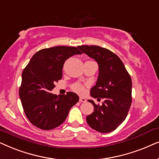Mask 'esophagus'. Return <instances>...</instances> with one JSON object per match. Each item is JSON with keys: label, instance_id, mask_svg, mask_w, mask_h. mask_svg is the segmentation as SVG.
<instances>
[{"label": "esophagus", "instance_id": "1", "mask_svg": "<svg viewBox=\"0 0 159 159\" xmlns=\"http://www.w3.org/2000/svg\"><path fill=\"white\" fill-rule=\"evenodd\" d=\"M79 102H86V99L85 98H84V97H80Z\"/></svg>", "mask_w": 159, "mask_h": 159}]
</instances>
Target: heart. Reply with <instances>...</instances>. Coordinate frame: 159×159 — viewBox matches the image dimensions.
<instances>
[{"instance_id": "b5f03b06", "label": "heart", "mask_w": 159, "mask_h": 159, "mask_svg": "<svg viewBox=\"0 0 159 159\" xmlns=\"http://www.w3.org/2000/svg\"><path fill=\"white\" fill-rule=\"evenodd\" d=\"M72 89H73L75 92L80 94H83L85 92V87H84L83 84L80 83L74 84L72 86Z\"/></svg>"}]
</instances>
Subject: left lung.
<instances>
[{
  "label": "left lung",
  "mask_w": 159,
  "mask_h": 159,
  "mask_svg": "<svg viewBox=\"0 0 159 159\" xmlns=\"http://www.w3.org/2000/svg\"><path fill=\"white\" fill-rule=\"evenodd\" d=\"M78 48L94 59L99 65L97 84L90 91L102 105L94 106V112L86 117L91 128L101 133L115 130L127 116L132 104V79L124 63L116 54L98 46H79Z\"/></svg>",
  "instance_id": "obj_1"
}]
</instances>
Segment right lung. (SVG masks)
<instances>
[{"instance_id": "right-lung-1", "label": "right lung", "mask_w": 159, "mask_h": 159, "mask_svg": "<svg viewBox=\"0 0 159 159\" xmlns=\"http://www.w3.org/2000/svg\"><path fill=\"white\" fill-rule=\"evenodd\" d=\"M81 54L78 48L61 46L43 48L32 57L22 72L19 94L25 115L33 125L43 130L57 127L79 100L75 93L57 96L50 92L62 77L65 61Z\"/></svg>"}]
</instances>
